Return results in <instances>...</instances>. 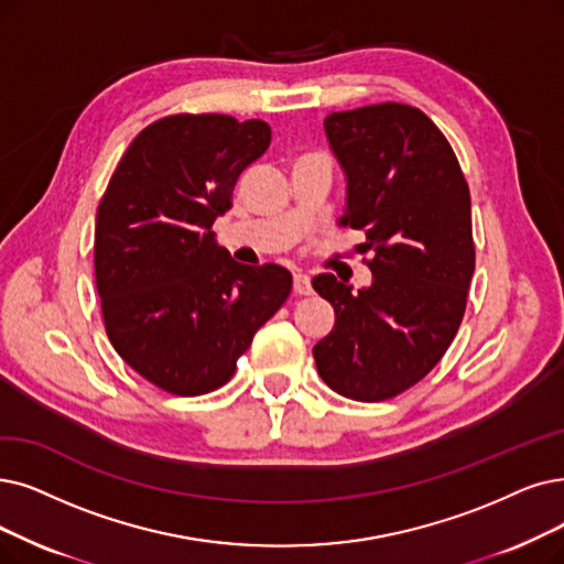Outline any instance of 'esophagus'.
I'll return each mask as SVG.
<instances>
[{
  "mask_svg": "<svg viewBox=\"0 0 564 564\" xmlns=\"http://www.w3.org/2000/svg\"><path fill=\"white\" fill-rule=\"evenodd\" d=\"M294 294L296 296H310L312 294V284H310L307 275H303V273L294 275Z\"/></svg>",
  "mask_w": 564,
  "mask_h": 564,
  "instance_id": "1",
  "label": "esophagus"
}]
</instances>
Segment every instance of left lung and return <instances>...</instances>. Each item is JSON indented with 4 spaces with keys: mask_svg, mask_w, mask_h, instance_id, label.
Masks as SVG:
<instances>
[{
    "mask_svg": "<svg viewBox=\"0 0 564 564\" xmlns=\"http://www.w3.org/2000/svg\"><path fill=\"white\" fill-rule=\"evenodd\" d=\"M324 129L347 173L340 221L366 234L372 284L351 294L330 273L312 280L335 310L312 354L333 391L379 402L419 384L460 328L475 273L469 187L454 148L414 106L330 112Z\"/></svg>",
    "mask_w": 564,
    "mask_h": 564,
    "instance_id": "8db88e82",
    "label": "left lung"
}]
</instances>
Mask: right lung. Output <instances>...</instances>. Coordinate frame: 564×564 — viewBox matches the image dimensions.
<instances>
[{
  "label": "right lung",
  "instance_id": "1",
  "mask_svg": "<svg viewBox=\"0 0 564 564\" xmlns=\"http://www.w3.org/2000/svg\"><path fill=\"white\" fill-rule=\"evenodd\" d=\"M270 145L263 120L175 112L131 141L99 200L95 280L110 345L173 395H204L236 372L284 305L291 273L245 265L215 242L240 173Z\"/></svg>",
  "mask_w": 564,
  "mask_h": 564
}]
</instances>
